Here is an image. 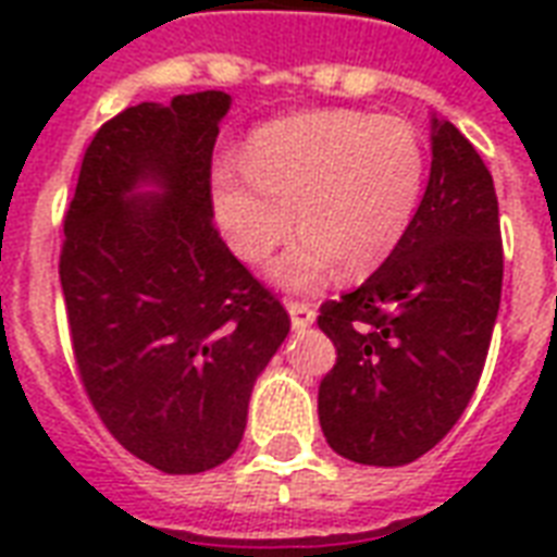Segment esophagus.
<instances>
[{
    "instance_id": "obj_1",
    "label": "esophagus",
    "mask_w": 557,
    "mask_h": 557,
    "mask_svg": "<svg viewBox=\"0 0 557 557\" xmlns=\"http://www.w3.org/2000/svg\"><path fill=\"white\" fill-rule=\"evenodd\" d=\"M288 314H292V326L295 330H306L314 323V306L306 300H288Z\"/></svg>"
}]
</instances>
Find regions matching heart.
<instances>
[{"instance_id":"heart-1","label":"heart","mask_w":557,"mask_h":557,"mask_svg":"<svg viewBox=\"0 0 557 557\" xmlns=\"http://www.w3.org/2000/svg\"><path fill=\"white\" fill-rule=\"evenodd\" d=\"M243 168L213 170V210L231 251L260 265L297 225L280 283L312 288L338 265L367 277L413 222L428 156L413 126L358 109H318L260 126Z\"/></svg>"}]
</instances>
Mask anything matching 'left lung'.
Returning <instances> with one entry per match:
<instances>
[{"label": "left lung", "instance_id": "obj_1", "mask_svg": "<svg viewBox=\"0 0 557 557\" xmlns=\"http://www.w3.org/2000/svg\"><path fill=\"white\" fill-rule=\"evenodd\" d=\"M500 288L492 173L457 126L433 121L431 178L405 239L318 314L338 349L318 389L330 448L381 468L428 454L480 384Z\"/></svg>", "mask_w": 557, "mask_h": 557}]
</instances>
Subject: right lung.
Returning a JSON list of instances; mask_svg holds the SVG:
<instances>
[{"label": "right lung", "instance_id": "add662e5", "mask_svg": "<svg viewBox=\"0 0 557 557\" xmlns=\"http://www.w3.org/2000/svg\"><path fill=\"white\" fill-rule=\"evenodd\" d=\"M225 91L138 103L83 152L60 286L74 364L107 431L164 474L222 466L288 312L213 225L210 161ZM159 181L164 197L128 193Z\"/></svg>", "mask_w": 557, "mask_h": 557}]
</instances>
